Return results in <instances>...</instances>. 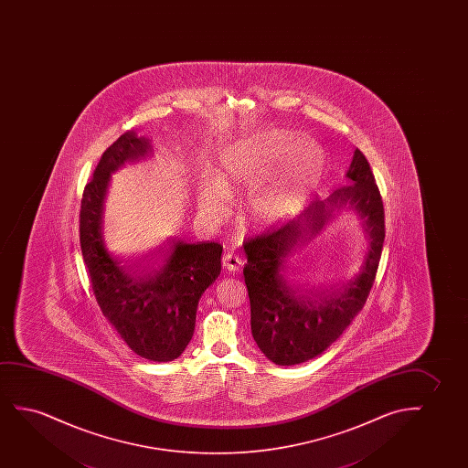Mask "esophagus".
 Wrapping results in <instances>:
<instances>
[{
  "mask_svg": "<svg viewBox=\"0 0 468 468\" xmlns=\"http://www.w3.org/2000/svg\"><path fill=\"white\" fill-rule=\"evenodd\" d=\"M222 263H224L225 269H229L230 271H237V270L241 269L243 261L235 252H225L224 257H222Z\"/></svg>",
  "mask_w": 468,
  "mask_h": 468,
  "instance_id": "34e87169",
  "label": "esophagus"
}]
</instances>
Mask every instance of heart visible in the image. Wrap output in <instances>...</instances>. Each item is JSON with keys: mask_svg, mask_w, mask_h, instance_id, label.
I'll use <instances>...</instances> for the list:
<instances>
[{"mask_svg": "<svg viewBox=\"0 0 468 468\" xmlns=\"http://www.w3.org/2000/svg\"><path fill=\"white\" fill-rule=\"evenodd\" d=\"M297 148H299V141L291 139V141L282 142V147L278 150V156L284 158L288 154H294ZM222 166L224 171H222L220 184L216 180L206 182L198 195L199 209L206 216H212V218H218L227 209L229 198L224 188L229 190L230 186L252 184L261 176L259 165L256 161L250 160L241 148L229 150L224 154ZM321 166H323V154L320 148L314 144L303 145L297 152L291 165L288 182L284 186L257 193L256 197L250 199V209L254 212V216L263 222H271L284 216L295 205L302 190L305 186H312L320 176Z\"/></svg>", "mask_w": 468, "mask_h": 468, "instance_id": "b5f03b06", "label": "heart"}]
</instances>
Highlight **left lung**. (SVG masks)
<instances>
[{
    "label": "left lung",
    "instance_id": "1",
    "mask_svg": "<svg viewBox=\"0 0 468 468\" xmlns=\"http://www.w3.org/2000/svg\"><path fill=\"white\" fill-rule=\"evenodd\" d=\"M346 177L352 186L335 190L326 201L314 199L301 218L243 241L250 331L263 355L275 365H299L324 352L365 307L371 292L384 248V201L371 165L358 148ZM346 204L367 218L372 250L356 279L334 292L307 295L287 282L282 259L299 237L320 230L330 212Z\"/></svg>",
    "mask_w": 468,
    "mask_h": 468
}]
</instances>
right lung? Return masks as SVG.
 Masks as SVG:
<instances>
[{"label":"right lung","mask_w":468,"mask_h":468,"mask_svg":"<svg viewBox=\"0 0 468 468\" xmlns=\"http://www.w3.org/2000/svg\"><path fill=\"white\" fill-rule=\"evenodd\" d=\"M145 137L124 133L110 145L84 186L80 246L103 316L142 358L167 363L192 340L201 294L220 273L222 244L174 241L154 256L128 257L103 238V199L110 174L147 154Z\"/></svg>","instance_id":"add662e5"}]
</instances>
